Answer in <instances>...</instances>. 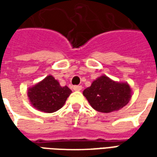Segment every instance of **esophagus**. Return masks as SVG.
Returning <instances> with one entry per match:
<instances>
[{"instance_id":"esophagus-1","label":"esophagus","mask_w":157,"mask_h":157,"mask_svg":"<svg viewBox=\"0 0 157 157\" xmlns=\"http://www.w3.org/2000/svg\"><path fill=\"white\" fill-rule=\"evenodd\" d=\"M73 89H74V91H81L82 89V86H73Z\"/></svg>"}]
</instances>
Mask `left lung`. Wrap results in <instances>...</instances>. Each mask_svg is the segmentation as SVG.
Instances as JSON below:
<instances>
[{"instance_id":"obj_1","label":"left lung","mask_w":157,"mask_h":157,"mask_svg":"<svg viewBox=\"0 0 157 157\" xmlns=\"http://www.w3.org/2000/svg\"><path fill=\"white\" fill-rule=\"evenodd\" d=\"M83 95L95 110L111 113L127 105L131 98V89L127 83L113 82L102 75L83 91Z\"/></svg>"}]
</instances>
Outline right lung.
<instances>
[{"instance_id":"add662e5","label":"right lung","mask_w":157,"mask_h":157,"mask_svg":"<svg viewBox=\"0 0 157 157\" xmlns=\"http://www.w3.org/2000/svg\"><path fill=\"white\" fill-rule=\"evenodd\" d=\"M71 93L68 86H60L52 75L29 89L28 95L32 105L42 112L54 113L61 109Z\"/></svg>"}]
</instances>
